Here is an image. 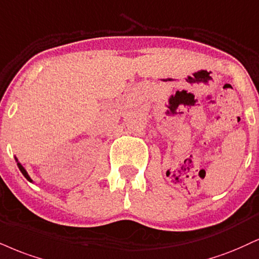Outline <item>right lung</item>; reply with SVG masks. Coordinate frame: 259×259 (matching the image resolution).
<instances>
[{
    "label": "right lung",
    "mask_w": 259,
    "mask_h": 259,
    "mask_svg": "<svg viewBox=\"0 0 259 259\" xmlns=\"http://www.w3.org/2000/svg\"><path fill=\"white\" fill-rule=\"evenodd\" d=\"M18 167H19V170L21 171V174H23V175L25 176V179H26L27 181H30V182H32V180H31V179H30V176H29V175H27L26 170H25V169H24V167H23V165H21V164H19V163H18Z\"/></svg>",
    "instance_id": "obj_1"
}]
</instances>
